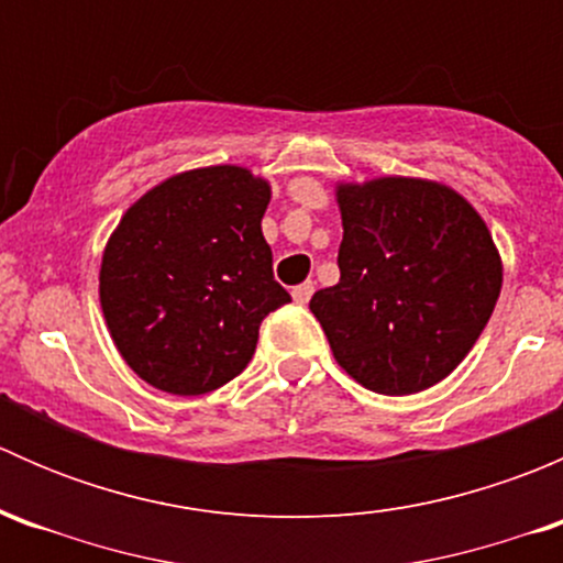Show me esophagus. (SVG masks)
Segmentation results:
<instances>
[{
    "label": "esophagus",
    "mask_w": 563,
    "mask_h": 563,
    "mask_svg": "<svg viewBox=\"0 0 563 563\" xmlns=\"http://www.w3.org/2000/svg\"><path fill=\"white\" fill-rule=\"evenodd\" d=\"M291 297H294V302H297V305H308L310 297H313V283H310V280L299 283V286L291 291Z\"/></svg>",
    "instance_id": "34e87169"
}]
</instances>
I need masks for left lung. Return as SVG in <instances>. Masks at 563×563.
<instances>
[{"label":"left lung","instance_id":"obj_1","mask_svg":"<svg viewBox=\"0 0 563 563\" xmlns=\"http://www.w3.org/2000/svg\"><path fill=\"white\" fill-rule=\"evenodd\" d=\"M340 280L310 299L338 365L378 395L444 382L490 321L504 280L482 214L417 176L338 181Z\"/></svg>","mask_w":563,"mask_h":563}]
</instances>
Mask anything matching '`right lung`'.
I'll return each mask as SVG.
<instances>
[{
	"label": "right lung",
	"mask_w": 563,
	"mask_h": 563,
	"mask_svg": "<svg viewBox=\"0 0 563 563\" xmlns=\"http://www.w3.org/2000/svg\"><path fill=\"white\" fill-rule=\"evenodd\" d=\"M264 176L242 166L181 172L122 214L100 261V308L130 371L168 395L240 376L258 327L291 302L272 275Z\"/></svg>",
	"instance_id": "obj_1"
}]
</instances>
